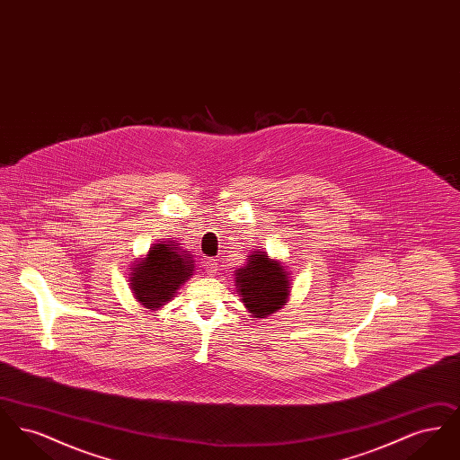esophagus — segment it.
Segmentation results:
<instances>
[{
	"label": "esophagus",
	"instance_id": "1",
	"mask_svg": "<svg viewBox=\"0 0 460 460\" xmlns=\"http://www.w3.org/2000/svg\"><path fill=\"white\" fill-rule=\"evenodd\" d=\"M203 267H205V270H207L208 276H216L217 270H219L220 263L217 259H205Z\"/></svg>",
	"mask_w": 460,
	"mask_h": 460
}]
</instances>
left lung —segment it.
I'll return each instance as SVG.
<instances>
[{"instance_id":"obj_1","label":"left lung","mask_w":460,"mask_h":460,"mask_svg":"<svg viewBox=\"0 0 460 460\" xmlns=\"http://www.w3.org/2000/svg\"><path fill=\"white\" fill-rule=\"evenodd\" d=\"M236 288L243 305L252 317L265 319L283 308L289 296V279L281 262L267 257L265 252H253L248 262L236 270Z\"/></svg>"}]
</instances>
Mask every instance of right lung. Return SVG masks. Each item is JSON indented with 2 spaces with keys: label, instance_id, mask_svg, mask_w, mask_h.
Listing matches in <instances>:
<instances>
[{
  "label": "right lung",
  "instance_id": "right-lung-1",
  "mask_svg": "<svg viewBox=\"0 0 460 460\" xmlns=\"http://www.w3.org/2000/svg\"><path fill=\"white\" fill-rule=\"evenodd\" d=\"M193 257L179 243H156L145 259L132 265V295L141 305L156 310L172 300L179 286L193 276Z\"/></svg>",
  "mask_w": 460,
  "mask_h": 460
}]
</instances>
